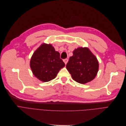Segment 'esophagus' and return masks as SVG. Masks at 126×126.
Segmentation results:
<instances>
[{"label":"esophagus","mask_w":126,"mask_h":126,"mask_svg":"<svg viewBox=\"0 0 126 126\" xmlns=\"http://www.w3.org/2000/svg\"><path fill=\"white\" fill-rule=\"evenodd\" d=\"M63 62L65 64H66L68 62V59H64L63 60Z\"/></svg>","instance_id":"esophagus-1"}]
</instances>
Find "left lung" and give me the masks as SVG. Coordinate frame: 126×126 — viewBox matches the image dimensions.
Instances as JSON below:
<instances>
[{
    "instance_id": "1",
    "label": "left lung",
    "mask_w": 126,
    "mask_h": 126,
    "mask_svg": "<svg viewBox=\"0 0 126 126\" xmlns=\"http://www.w3.org/2000/svg\"><path fill=\"white\" fill-rule=\"evenodd\" d=\"M73 54L66 65L73 79L81 84L93 80L99 69L97 58L87 47L75 49Z\"/></svg>"
}]
</instances>
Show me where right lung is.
I'll return each mask as SVG.
<instances>
[{
    "mask_svg": "<svg viewBox=\"0 0 126 126\" xmlns=\"http://www.w3.org/2000/svg\"><path fill=\"white\" fill-rule=\"evenodd\" d=\"M30 68L34 75L41 81H49L56 77L65 66L60 54L51 44L44 43L36 50L30 60Z\"/></svg>",
    "mask_w": 126,
    "mask_h": 126,
    "instance_id": "1",
    "label": "right lung"
}]
</instances>
